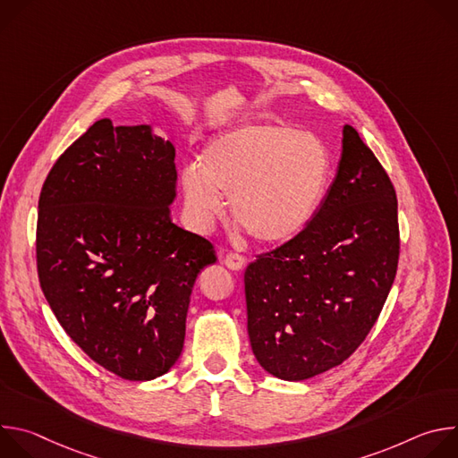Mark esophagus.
<instances>
[{
    "label": "esophagus",
    "instance_id": "1",
    "mask_svg": "<svg viewBox=\"0 0 458 458\" xmlns=\"http://www.w3.org/2000/svg\"><path fill=\"white\" fill-rule=\"evenodd\" d=\"M221 260L225 263V267H226L228 270H232V272L242 270V267H244V257H242V255H239V253H233V251H230V253H226V255H223V257H221Z\"/></svg>",
    "mask_w": 458,
    "mask_h": 458
}]
</instances>
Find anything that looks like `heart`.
Segmentation results:
<instances>
[{"mask_svg": "<svg viewBox=\"0 0 458 458\" xmlns=\"http://www.w3.org/2000/svg\"><path fill=\"white\" fill-rule=\"evenodd\" d=\"M332 177V156L317 136L283 123H250L216 136L199 165L181 170L191 225L207 232L230 195L232 217L260 244L295 239L315 217Z\"/></svg>", "mask_w": 458, "mask_h": 458, "instance_id": "1", "label": "heart"}]
</instances>
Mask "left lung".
I'll return each instance as SVG.
<instances>
[{
	"mask_svg": "<svg viewBox=\"0 0 458 458\" xmlns=\"http://www.w3.org/2000/svg\"><path fill=\"white\" fill-rule=\"evenodd\" d=\"M397 263L395 188L346 124L335 181L313 221L244 272L257 362L297 382L346 360L377 322Z\"/></svg>",
	"mask_w": 458,
	"mask_h": 458,
	"instance_id": "obj_1",
	"label": "left lung"
}]
</instances>
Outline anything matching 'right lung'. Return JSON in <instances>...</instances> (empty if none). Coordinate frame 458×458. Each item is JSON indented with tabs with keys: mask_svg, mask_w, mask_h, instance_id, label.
I'll list each match as a JSON object with an SVG mask.
<instances>
[{
	"mask_svg": "<svg viewBox=\"0 0 458 458\" xmlns=\"http://www.w3.org/2000/svg\"><path fill=\"white\" fill-rule=\"evenodd\" d=\"M175 148L152 124L96 121L55 161L38 214V276L69 337L126 380L177 362L190 295L214 246L179 228Z\"/></svg>",
	"mask_w": 458,
	"mask_h": 458,
	"instance_id": "add662e5",
	"label": "right lung"
}]
</instances>
